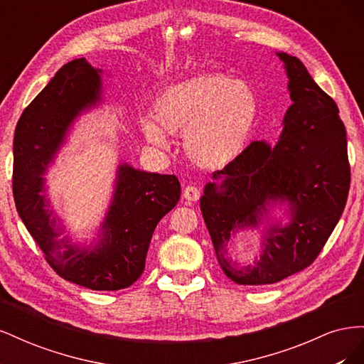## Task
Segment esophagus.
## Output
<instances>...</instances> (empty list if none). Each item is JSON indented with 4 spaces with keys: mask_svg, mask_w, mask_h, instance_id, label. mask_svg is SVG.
<instances>
[{
    "mask_svg": "<svg viewBox=\"0 0 364 364\" xmlns=\"http://www.w3.org/2000/svg\"><path fill=\"white\" fill-rule=\"evenodd\" d=\"M200 197V191L197 186H193V185H188L186 188L183 190V199L188 200V202H197L199 200Z\"/></svg>",
    "mask_w": 364,
    "mask_h": 364,
    "instance_id": "esophagus-1",
    "label": "esophagus"
}]
</instances>
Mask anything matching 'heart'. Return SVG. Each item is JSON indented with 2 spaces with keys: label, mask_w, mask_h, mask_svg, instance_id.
Returning a JSON list of instances; mask_svg holds the SVG:
<instances>
[{
  "label": "heart",
  "mask_w": 364,
  "mask_h": 364,
  "mask_svg": "<svg viewBox=\"0 0 364 364\" xmlns=\"http://www.w3.org/2000/svg\"><path fill=\"white\" fill-rule=\"evenodd\" d=\"M257 115L258 98L247 83L225 74H202L162 91L153 105V118L141 119V130L158 147L167 146L165 132L183 134L188 158L217 168L243 151Z\"/></svg>",
  "instance_id": "obj_1"
}]
</instances>
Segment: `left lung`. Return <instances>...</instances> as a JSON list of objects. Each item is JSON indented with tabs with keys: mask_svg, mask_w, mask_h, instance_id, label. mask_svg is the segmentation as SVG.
Instances as JSON below:
<instances>
[{
	"mask_svg": "<svg viewBox=\"0 0 364 364\" xmlns=\"http://www.w3.org/2000/svg\"><path fill=\"white\" fill-rule=\"evenodd\" d=\"M278 56L293 102L279 141L273 149L250 142L213 174L217 183H208L200 199L220 267L241 285L279 282L313 264L343 213L350 185L346 130L336 102L299 59ZM269 201H287L292 222L271 228L256 266L240 269L225 257V243L237 228L256 227Z\"/></svg>",
	"mask_w": 364,
	"mask_h": 364,
	"instance_id": "obj_1",
	"label": "left lung"
}]
</instances>
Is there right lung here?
<instances>
[{
	"label": "right lung",
	"mask_w": 364,
	"mask_h": 364,
	"mask_svg": "<svg viewBox=\"0 0 364 364\" xmlns=\"http://www.w3.org/2000/svg\"><path fill=\"white\" fill-rule=\"evenodd\" d=\"M98 73L83 58L65 63L24 109L15 129L12 186L18 214L50 267L82 287L114 291L127 289L144 272L151 235L178 203L181 183L174 174L121 165L100 243L80 249L60 238L62 230L42 194L43 173L73 119L100 100Z\"/></svg>",
	"instance_id": "obj_1"
}]
</instances>
